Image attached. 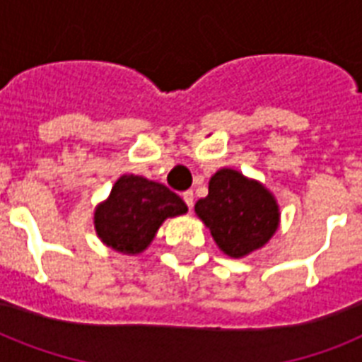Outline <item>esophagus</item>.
I'll use <instances>...</instances> for the list:
<instances>
[{
  "instance_id": "1",
  "label": "esophagus",
  "mask_w": 362,
  "mask_h": 362,
  "mask_svg": "<svg viewBox=\"0 0 362 362\" xmlns=\"http://www.w3.org/2000/svg\"><path fill=\"white\" fill-rule=\"evenodd\" d=\"M182 199H184V203L187 204V209L192 210V206H193V192H192V189H187V192L182 193Z\"/></svg>"
}]
</instances>
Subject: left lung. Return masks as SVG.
<instances>
[{"label":"left lung","instance_id":"8db88e82","mask_svg":"<svg viewBox=\"0 0 362 362\" xmlns=\"http://www.w3.org/2000/svg\"><path fill=\"white\" fill-rule=\"evenodd\" d=\"M195 212L216 244L231 257H242L267 244L280 220L272 193L233 169L218 170L210 178L209 195L199 199Z\"/></svg>","mask_w":362,"mask_h":362}]
</instances>
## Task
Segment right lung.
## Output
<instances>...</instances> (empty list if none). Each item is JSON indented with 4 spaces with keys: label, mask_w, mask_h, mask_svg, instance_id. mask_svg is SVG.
I'll return each mask as SVG.
<instances>
[{
    "label": "right lung",
    "mask_w": 362,
    "mask_h": 362,
    "mask_svg": "<svg viewBox=\"0 0 362 362\" xmlns=\"http://www.w3.org/2000/svg\"><path fill=\"white\" fill-rule=\"evenodd\" d=\"M175 192L142 176L125 175L110 197L95 209V231L107 246L122 253H141L153 240L163 220L186 214Z\"/></svg>",
    "instance_id": "add662e5"
}]
</instances>
